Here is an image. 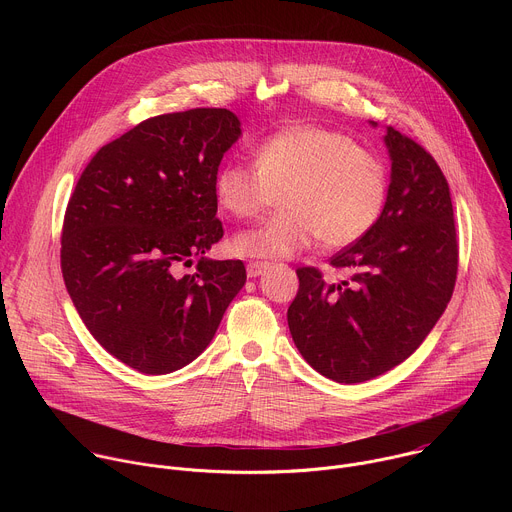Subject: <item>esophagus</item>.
Instances as JSON below:
<instances>
[{"label":"esophagus","mask_w":512,"mask_h":512,"mask_svg":"<svg viewBox=\"0 0 512 512\" xmlns=\"http://www.w3.org/2000/svg\"><path fill=\"white\" fill-rule=\"evenodd\" d=\"M267 267H269V263H265V261H249L247 263V275L249 277H259Z\"/></svg>","instance_id":"esophagus-1"}]
</instances>
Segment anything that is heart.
I'll list each match as a JSON object with an SVG mask.
<instances>
[{"instance_id": "1", "label": "heart", "mask_w": 512, "mask_h": 512, "mask_svg": "<svg viewBox=\"0 0 512 512\" xmlns=\"http://www.w3.org/2000/svg\"><path fill=\"white\" fill-rule=\"evenodd\" d=\"M214 200L235 218L279 210L265 223L241 231L233 249L243 257H294L320 237L340 249L367 235L387 198L383 160L344 133L316 127H285L253 150V168L227 162L214 174Z\"/></svg>"}]
</instances>
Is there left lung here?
<instances>
[{"instance_id": "left-lung-1", "label": "left lung", "mask_w": 512, "mask_h": 512, "mask_svg": "<svg viewBox=\"0 0 512 512\" xmlns=\"http://www.w3.org/2000/svg\"><path fill=\"white\" fill-rule=\"evenodd\" d=\"M377 127L375 121H371ZM391 182L375 227L330 259L350 279L326 283L298 269L287 326L314 371L336 383L391 371L442 318L456 283L458 241L450 186L419 143L387 127Z\"/></svg>"}]
</instances>
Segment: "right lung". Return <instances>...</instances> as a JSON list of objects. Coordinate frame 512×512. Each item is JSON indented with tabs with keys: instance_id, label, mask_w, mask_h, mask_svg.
<instances>
[{
	"instance_id": "1",
	"label": "right lung",
	"mask_w": 512,
	"mask_h": 512,
	"mask_svg": "<svg viewBox=\"0 0 512 512\" xmlns=\"http://www.w3.org/2000/svg\"><path fill=\"white\" fill-rule=\"evenodd\" d=\"M239 137L229 109L152 117L103 145L68 200L70 300L95 340L143 375L200 356L247 281L243 261L206 257L223 239L214 174ZM194 256L197 273L182 276Z\"/></svg>"
}]
</instances>
